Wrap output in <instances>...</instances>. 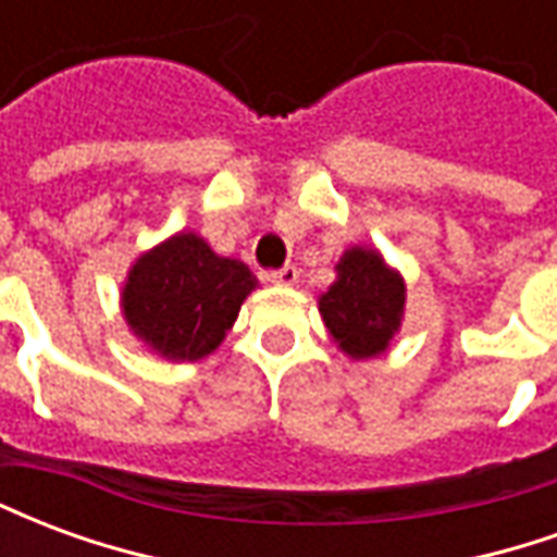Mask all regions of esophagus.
Wrapping results in <instances>:
<instances>
[{
  "mask_svg": "<svg viewBox=\"0 0 557 557\" xmlns=\"http://www.w3.org/2000/svg\"><path fill=\"white\" fill-rule=\"evenodd\" d=\"M298 277H301V271L295 265H286L280 268V271H271V274H268V283H274V286H295Z\"/></svg>",
  "mask_w": 557,
  "mask_h": 557,
  "instance_id": "1",
  "label": "esophagus"
}]
</instances>
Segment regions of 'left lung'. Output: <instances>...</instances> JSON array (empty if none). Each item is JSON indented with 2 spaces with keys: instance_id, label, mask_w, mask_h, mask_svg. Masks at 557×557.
Here are the masks:
<instances>
[{
  "instance_id": "left-lung-1",
  "label": "left lung",
  "mask_w": 557,
  "mask_h": 557,
  "mask_svg": "<svg viewBox=\"0 0 557 557\" xmlns=\"http://www.w3.org/2000/svg\"><path fill=\"white\" fill-rule=\"evenodd\" d=\"M337 280L319 295L327 337L351 361L391 349L406 319V280L375 247L355 244L334 265Z\"/></svg>"
}]
</instances>
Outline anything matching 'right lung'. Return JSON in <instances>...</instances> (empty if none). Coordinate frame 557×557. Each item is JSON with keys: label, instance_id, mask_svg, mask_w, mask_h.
<instances>
[{"label": "right lung", "instance_id": "obj_1", "mask_svg": "<svg viewBox=\"0 0 557 557\" xmlns=\"http://www.w3.org/2000/svg\"><path fill=\"white\" fill-rule=\"evenodd\" d=\"M259 286L242 259L214 253L184 230L139 253L122 286L127 331L163 361H199L218 349Z\"/></svg>", "mask_w": 557, "mask_h": 557}]
</instances>
